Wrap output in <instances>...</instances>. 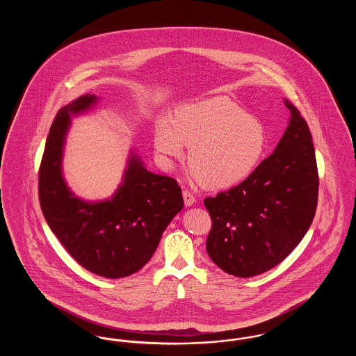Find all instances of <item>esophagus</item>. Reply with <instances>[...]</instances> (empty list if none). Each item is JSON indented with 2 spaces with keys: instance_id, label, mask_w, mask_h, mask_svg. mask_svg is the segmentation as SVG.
Listing matches in <instances>:
<instances>
[{
  "instance_id": "esophagus-1",
  "label": "esophagus",
  "mask_w": 356,
  "mask_h": 356,
  "mask_svg": "<svg viewBox=\"0 0 356 356\" xmlns=\"http://www.w3.org/2000/svg\"><path fill=\"white\" fill-rule=\"evenodd\" d=\"M183 199H184V203H186V207H191V205H193V203H195V196L188 189L183 191Z\"/></svg>"
}]
</instances>
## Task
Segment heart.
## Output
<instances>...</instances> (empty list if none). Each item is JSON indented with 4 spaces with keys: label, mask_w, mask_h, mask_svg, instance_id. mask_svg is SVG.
Instances as JSON below:
<instances>
[{
    "label": "heart",
    "mask_w": 356,
    "mask_h": 356,
    "mask_svg": "<svg viewBox=\"0 0 356 356\" xmlns=\"http://www.w3.org/2000/svg\"><path fill=\"white\" fill-rule=\"evenodd\" d=\"M153 143L164 168L186 157L191 176L209 189H225L248 179L268 145L264 124L227 97L180 106L173 120L156 121Z\"/></svg>",
    "instance_id": "heart-1"
}]
</instances>
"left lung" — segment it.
<instances>
[{
	"mask_svg": "<svg viewBox=\"0 0 356 356\" xmlns=\"http://www.w3.org/2000/svg\"><path fill=\"white\" fill-rule=\"evenodd\" d=\"M289 124L277 147L238 186L207 197V252L222 271L251 277L282 263L314 220L319 176L312 136L284 99Z\"/></svg>",
	"mask_w": 356,
	"mask_h": 356,
	"instance_id": "obj_1",
	"label": "left lung"
}]
</instances>
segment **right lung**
<instances>
[{"label":"right lung","mask_w":356,"mask_h":356,"mask_svg":"<svg viewBox=\"0 0 356 356\" xmlns=\"http://www.w3.org/2000/svg\"><path fill=\"white\" fill-rule=\"evenodd\" d=\"M96 102L95 95H85L56 115L38 172V196L45 220L68 254L88 271L119 279L149 261L184 202L175 179L147 170L134 152L112 199L89 203L70 192L61 170L70 116Z\"/></svg>","instance_id":"obj_1"}]
</instances>
